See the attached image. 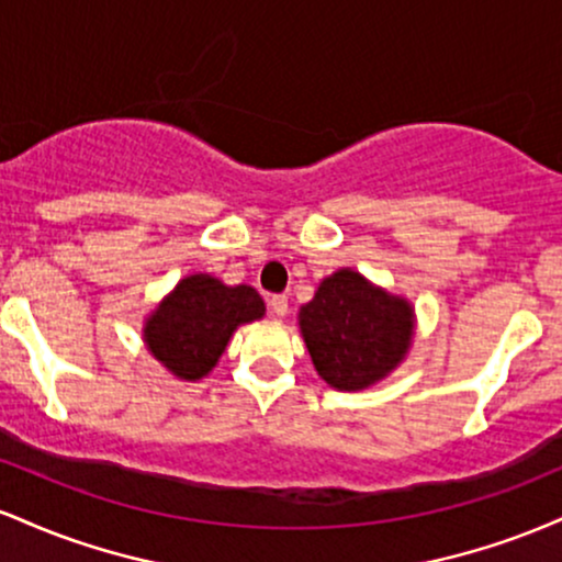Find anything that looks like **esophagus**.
<instances>
[{
	"mask_svg": "<svg viewBox=\"0 0 562 562\" xmlns=\"http://www.w3.org/2000/svg\"><path fill=\"white\" fill-rule=\"evenodd\" d=\"M269 308H272L274 317H288V299L285 295H272V299H269Z\"/></svg>",
	"mask_w": 562,
	"mask_h": 562,
	"instance_id": "esophagus-1",
	"label": "esophagus"
}]
</instances>
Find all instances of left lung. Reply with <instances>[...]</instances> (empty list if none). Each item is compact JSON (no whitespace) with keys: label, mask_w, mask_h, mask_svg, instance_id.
Masks as SVG:
<instances>
[{"label":"left lung","mask_w":562,"mask_h":562,"mask_svg":"<svg viewBox=\"0 0 562 562\" xmlns=\"http://www.w3.org/2000/svg\"><path fill=\"white\" fill-rule=\"evenodd\" d=\"M415 306L344 267L319 282L299 312L314 370L335 391H364L404 362L415 340Z\"/></svg>","instance_id":"obj_1"}]
</instances>
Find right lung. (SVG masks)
<instances>
[{
	"mask_svg": "<svg viewBox=\"0 0 562 562\" xmlns=\"http://www.w3.org/2000/svg\"><path fill=\"white\" fill-rule=\"evenodd\" d=\"M267 314L250 285H224L214 274H187L153 308L142 325V340L173 378H205L227 351L240 325Z\"/></svg>",
	"mask_w": 562,
	"mask_h": 562,
	"instance_id": "obj_1",
	"label": "right lung"
}]
</instances>
